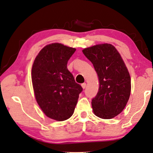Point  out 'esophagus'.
<instances>
[{"label": "esophagus", "instance_id": "obj_1", "mask_svg": "<svg viewBox=\"0 0 153 153\" xmlns=\"http://www.w3.org/2000/svg\"><path fill=\"white\" fill-rule=\"evenodd\" d=\"M82 87L83 88V89H85V87H86V84L85 83H83V84H82Z\"/></svg>", "mask_w": 153, "mask_h": 153}]
</instances>
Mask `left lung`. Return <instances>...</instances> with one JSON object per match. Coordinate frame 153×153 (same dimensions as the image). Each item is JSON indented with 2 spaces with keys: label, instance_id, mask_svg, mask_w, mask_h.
Listing matches in <instances>:
<instances>
[{
  "label": "left lung",
  "instance_id": "8db88e82",
  "mask_svg": "<svg viewBox=\"0 0 153 153\" xmlns=\"http://www.w3.org/2000/svg\"><path fill=\"white\" fill-rule=\"evenodd\" d=\"M98 74L100 87L91 100L95 115L111 119L122 112L128 101L131 80L120 53L111 44H99L83 50Z\"/></svg>",
  "mask_w": 153,
  "mask_h": 153
}]
</instances>
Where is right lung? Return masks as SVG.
Here are the masks:
<instances>
[{"mask_svg": "<svg viewBox=\"0 0 153 153\" xmlns=\"http://www.w3.org/2000/svg\"><path fill=\"white\" fill-rule=\"evenodd\" d=\"M76 51L61 43L46 45L33 64L32 83L37 104L48 117L63 121L73 115L83 88L67 64Z\"/></svg>", "mask_w": 153, "mask_h": 153, "instance_id": "right-lung-1", "label": "right lung"}]
</instances>
